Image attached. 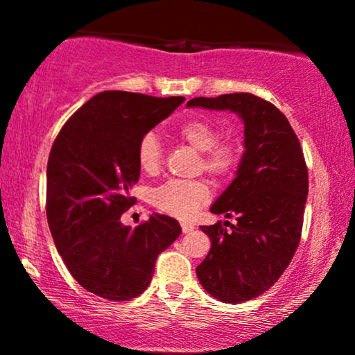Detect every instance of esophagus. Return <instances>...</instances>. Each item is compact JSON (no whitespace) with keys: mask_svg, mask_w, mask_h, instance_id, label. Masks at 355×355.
<instances>
[{"mask_svg":"<svg viewBox=\"0 0 355 355\" xmlns=\"http://www.w3.org/2000/svg\"><path fill=\"white\" fill-rule=\"evenodd\" d=\"M191 230H193V225H190V223H182V232H183V234H190Z\"/></svg>","mask_w":355,"mask_h":355,"instance_id":"esophagus-1","label":"esophagus"}]
</instances>
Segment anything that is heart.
<instances>
[{"label": "heart", "mask_w": 355, "mask_h": 355, "mask_svg": "<svg viewBox=\"0 0 355 355\" xmlns=\"http://www.w3.org/2000/svg\"><path fill=\"white\" fill-rule=\"evenodd\" d=\"M182 141L193 146L202 155L200 168L218 178L235 173L243 157V148L237 140H220L218 128L202 118L183 121L177 128ZM138 165L145 173H157L164 165L165 150L155 133L141 137L137 150ZM210 200V187L205 180H168L152 191V203L158 210L187 218Z\"/></svg>", "instance_id": "b5f03b06"}]
</instances>
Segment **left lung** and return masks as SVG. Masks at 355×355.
I'll return each mask as SVG.
<instances>
[{
  "mask_svg": "<svg viewBox=\"0 0 355 355\" xmlns=\"http://www.w3.org/2000/svg\"><path fill=\"white\" fill-rule=\"evenodd\" d=\"M187 107L230 110L243 121L237 177L210 209L237 223L200 227L211 247L197 277L215 299L245 302L279 280L299 247L309 191L302 148L284 113L252 93L198 96Z\"/></svg>",
  "mask_w": 355,
  "mask_h": 355,
  "instance_id": "8db88e82",
  "label": "left lung"
}]
</instances>
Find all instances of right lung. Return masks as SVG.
I'll return each mask as SVG.
<instances>
[{
  "label": "right lung",
  "instance_id": "right-lung-1",
  "mask_svg": "<svg viewBox=\"0 0 355 355\" xmlns=\"http://www.w3.org/2000/svg\"><path fill=\"white\" fill-rule=\"evenodd\" d=\"M183 96L101 92L76 110L51 146L46 217L73 279L103 299L130 300L148 287L155 260L182 234L168 215L153 214L132 229L121 214L137 202L141 137L172 115Z\"/></svg>",
  "mask_w": 355,
  "mask_h": 355
}]
</instances>
